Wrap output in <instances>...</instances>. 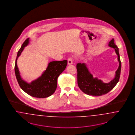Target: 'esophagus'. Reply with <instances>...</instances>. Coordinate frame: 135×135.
I'll return each instance as SVG.
<instances>
[{
    "label": "esophagus",
    "instance_id": "1",
    "mask_svg": "<svg viewBox=\"0 0 135 135\" xmlns=\"http://www.w3.org/2000/svg\"><path fill=\"white\" fill-rule=\"evenodd\" d=\"M68 65L73 64V59L71 57H69L68 59Z\"/></svg>",
    "mask_w": 135,
    "mask_h": 135
}]
</instances>
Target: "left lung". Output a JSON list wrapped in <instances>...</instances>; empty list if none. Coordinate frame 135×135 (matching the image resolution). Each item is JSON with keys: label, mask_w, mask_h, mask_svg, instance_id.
Returning a JSON list of instances; mask_svg holds the SVG:
<instances>
[{"label": "left lung", "mask_w": 135, "mask_h": 135, "mask_svg": "<svg viewBox=\"0 0 135 135\" xmlns=\"http://www.w3.org/2000/svg\"><path fill=\"white\" fill-rule=\"evenodd\" d=\"M114 41V39H112L109 42L108 46L114 49L117 54L119 66L115 72L114 78L110 82L103 83L101 80L98 79L97 78H94L88 70L86 64L84 63L77 64L78 85L80 89L85 94L94 96L104 95L110 91L118 82L120 75L121 61L118 48L115 44Z\"/></svg>", "instance_id": "obj_1"}]
</instances>
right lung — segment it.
<instances>
[{
    "label": "right lung",
    "instance_id": "add662e5",
    "mask_svg": "<svg viewBox=\"0 0 135 135\" xmlns=\"http://www.w3.org/2000/svg\"><path fill=\"white\" fill-rule=\"evenodd\" d=\"M29 43V38L25 40L18 51L15 66L16 78L20 87L26 93L36 98H46L52 95L56 90L57 78L66 68L68 61L64 60L50 62L46 70L41 76L31 83L26 82L20 75L17 65V59Z\"/></svg>",
    "mask_w": 135,
    "mask_h": 135
}]
</instances>
